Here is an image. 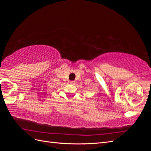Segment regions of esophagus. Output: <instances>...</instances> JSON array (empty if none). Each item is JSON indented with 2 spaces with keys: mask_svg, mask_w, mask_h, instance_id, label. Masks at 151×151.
<instances>
[{
  "mask_svg": "<svg viewBox=\"0 0 151 151\" xmlns=\"http://www.w3.org/2000/svg\"><path fill=\"white\" fill-rule=\"evenodd\" d=\"M70 83L72 84H74L76 83V82H75L74 81H71L70 82Z\"/></svg>",
  "mask_w": 151,
  "mask_h": 151,
  "instance_id": "1",
  "label": "esophagus"
}]
</instances>
